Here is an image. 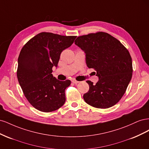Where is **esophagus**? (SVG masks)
<instances>
[{
	"mask_svg": "<svg viewBox=\"0 0 149 149\" xmlns=\"http://www.w3.org/2000/svg\"><path fill=\"white\" fill-rule=\"evenodd\" d=\"M72 83H73L74 84H78V83H79V81H76L75 79H73L72 80Z\"/></svg>",
	"mask_w": 149,
	"mask_h": 149,
	"instance_id": "1",
	"label": "esophagus"
}]
</instances>
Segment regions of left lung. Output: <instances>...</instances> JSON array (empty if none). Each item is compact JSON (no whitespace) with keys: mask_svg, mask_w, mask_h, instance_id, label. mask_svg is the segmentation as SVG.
I'll list each match as a JSON object with an SVG mask.
<instances>
[{"mask_svg":"<svg viewBox=\"0 0 149 149\" xmlns=\"http://www.w3.org/2000/svg\"><path fill=\"white\" fill-rule=\"evenodd\" d=\"M75 44L86 53L89 68L96 71L98 82L87 81L89 89L83 95L85 102L94 107L106 109L123 96L132 76V58L118 39L102 31L79 36Z\"/></svg>","mask_w":149,"mask_h":149,"instance_id":"obj_1","label":"left lung"}]
</instances>
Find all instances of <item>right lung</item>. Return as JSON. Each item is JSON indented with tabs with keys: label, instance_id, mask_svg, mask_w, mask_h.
I'll return each instance as SVG.
<instances>
[{
	"label": "right lung",
	"instance_id": "1",
	"mask_svg": "<svg viewBox=\"0 0 149 149\" xmlns=\"http://www.w3.org/2000/svg\"><path fill=\"white\" fill-rule=\"evenodd\" d=\"M76 36L50 32L35 35L22 47L18 58L17 76L25 97L37 110L49 112L64 104L65 91L71 81L53 77L61 52L73 43Z\"/></svg>",
	"mask_w": 149,
	"mask_h": 149
}]
</instances>
